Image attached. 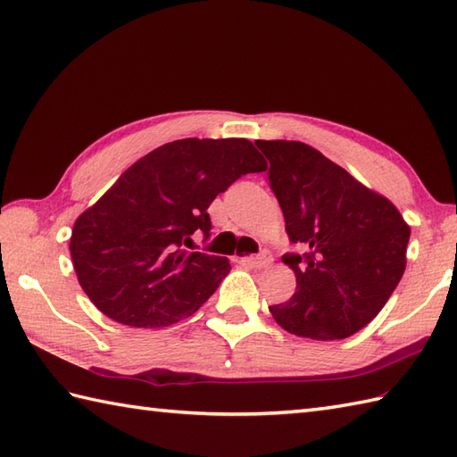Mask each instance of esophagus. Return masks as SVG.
Returning <instances> with one entry per match:
<instances>
[{
    "instance_id": "1",
    "label": "esophagus",
    "mask_w": 457,
    "mask_h": 457,
    "mask_svg": "<svg viewBox=\"0 0 457 457\" xmlns=\"http://www.w3.org/2000/svg\"><path fill=\"white\" fill-rule=\"evenodd\" d=\"M241 263L251 267V269H265L270 263V257L267 253H261L257 257H244L241 259Z\"/></svg>"
}]
</instances>
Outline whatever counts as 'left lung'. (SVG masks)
<instances>
[{
    "label": "left lung",
    "mask_w": 457,
    "mask_h": 457,
    "mask_svg": "<svg viewBox=\"0 0 457 457\" xmlns=\"http://www.w3.org/2000/svg\"><path fill=\"white\" fill-rule=\"evenodd\" d=\"M269 159V184L287 234L304 249L288 253L296 290L269 306L287 332L344 339L381 312L406 267L411 228L381 194L300 141H255Z\"/></svg>",
    "instance_id": "8db88e82"
}]
</instances>
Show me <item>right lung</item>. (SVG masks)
Returning a JSON list of instances; mask_svg holds the SVG:
<instances>
[{"mask_svg": "<svg viewBox=\"0 0 457 457\" xmlns=\"http://www.w3.org/2000/svg\"><path fill=\"white\" fill-rule=\"evenodd\" d=\"M265 167L247 139L190 137L145 154L74 221L71 255L84 293L133 328L192 316L231 269L226 257L188 251L192 236L208 239L213 198Z\"/></svg>", "mask_w": 457, "mask_h": 457, "instance_id": "add662e5", "label": "right lung"}]
</instances>
